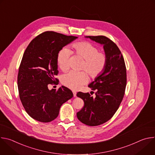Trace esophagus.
Returning <instances> with one entry per match:
<instances>
[{"label":"esophagus","instance_id":"obj_1","mask_svg":"<svg viewBox=\"0 0 155 155\" xmlns=\"http://www.w3.org/2000/svg\"><path fill=\"white\" fill-rule=\"evenodd\" d=\"M73 94H74V97H76V96H77V92L73 91Z\"/></svg>","mask_w":155,"mask_h":155}]
</instances>
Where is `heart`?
<instances>
[{
	"mask_svg": "<svg viewBox=\"0 0 155 155\" xmlns=\"http://www.w3.org/2000/svg\"><path fill=\"white\" fill-rule=\"evenodd\" d=\"M73 48L77 55L84 59L82 69L86 71L91 78H96L104 71L107 64V56L104 53L99 52L97 47L87 41L74 43ZM72 54L68 47L62 48L57 54V62L62 71L69 69V59ZM87 81V77L83 72L71 71L64 74L61 82L73 90H78Z\"/></svg>",
	"mask_w": 155,
	"mask_h": 155,
	"instance_id": "b5f03b06",
	"label": "heart"
}]
</instances>
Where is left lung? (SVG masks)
I'll return each instance as SVG.
<instances>
[{
	"label": "left lung",
	"instance_id": "left-lung-1",
	"mask_svg": "<svg viewBox=\"0 0 155 155\" xmlns=\"http://www.w3.org/2000/svg\"><path fill=\"white\" fill-rule=\"evenodd\" d=\"M85 37L103 45L107 56L104 71L88 85L96 90V97L88 93L77 94L84 104L77 114L78 119L87 126H95L108 121L118 110L124 95L126 69L123 55L114 41L102 35Z\"/></svg>",
	"mask_w": 155,
	"mask_h": 155
}]
</instances>
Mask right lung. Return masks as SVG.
Wrapping results in <instances>:
<instances>
[{"label":"right lung","instance_id":"obj_1","mask_svg":"<svg viewBox=\"0 0 155 155\" xmlns=\"http://www.w3.org/2000/svg\"><path fill=\"white\" fill-rule=\"evenodd\" d=\"M77 38L47 31L34 38L26 49L19 68L18 87L21 103L33 119L43 123L54 120L61 105L73 97L67 87L50 90L48 85L58 83L54 78L58 74V52Z\"/></svg>","mask_w":155,"mask_h":155}]
</instances>
